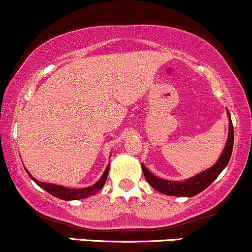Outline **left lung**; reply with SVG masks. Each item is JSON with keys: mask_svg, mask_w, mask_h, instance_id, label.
Wrapping results in <instances>:
<instances>
[{"mask_svg": "<svg viewBox=\"0 0 252 252\" xmlns=\"http://www.w3.org/2000/svg\"><path fill=\"white\" fill-rule=\"evenodd\" d=\"M230 117V114H228ZM230 126H228V137L226 146H225L224 150H222L220 158H219L218 162L215 166L211 167L210 169L205 170V172L200 173L194 178L189 179L186 181H169L164 180V179H160L158 176L153 175L148 169L142 164L143 174L146 176L147 181L154 187L156 190L163 193L167 195H175V196H194L199 193L206 189L207 187L212 184L213 181L218 178L219 174L222 172V169L227 166L228 161H230L231 154H232L233 148V126L231 122L230 118Z\"/></svg>", "mask_w": 252, "mask_h": 252, "instance_id": "8db88e82", "label": "left lung"}]
</instances>
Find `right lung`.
Here are the masks:
<instances>
[{
    "mask_svg": "<svg viewBox=\"0 0 252 252\" xmlns=\"http://www.w3.org/2000/svg\"><path fill=\"white\" fill-rule=\"evenodd\" d=\"M109 167H106L105 172L102 178H100L99 181H97L94 186L86 187V189H67V187H63V186H58V185H52V184H46V182H40V181H35V184L37 186H40L41 189H43L46 192H48L50 194H52L56 198L63 199V200H77V199H84L88 198V196H91L94 194H96L97 192H99L102 189V187L105 184L106 178H108V173H109Z\"/></svg>",
    "mask_w": 252,
    "mask_h": 252,
    "instance_id": "add662e5",
    "label": "right lung"
}]
</instances>
